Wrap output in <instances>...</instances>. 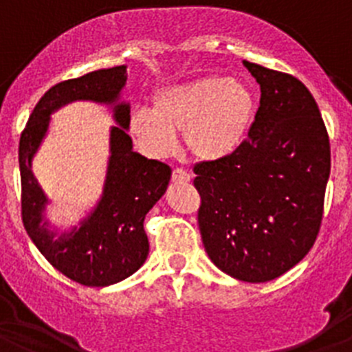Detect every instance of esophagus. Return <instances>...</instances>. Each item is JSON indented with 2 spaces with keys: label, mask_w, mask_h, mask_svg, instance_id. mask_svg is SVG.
<instances>
[{
  "label": "esophagus",
  "mask_w": 352,
  "mask_h": 352,
  "mask_svg": "<svg viewBox=\"0 0 352 352\" xmlns=\"http://www.w3.org/2000/svg\"><path fill=\"white\" fill-rule=\"evenodd\" d=\"M190 173L185 169H182V167H178V169L173 170V182L176 183H188L190 182Z\"/></svg>",
  "instance_id": "34e87169"
}]
</instances>
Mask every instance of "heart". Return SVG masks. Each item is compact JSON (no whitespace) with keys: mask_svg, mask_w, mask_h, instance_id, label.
Here are the masks:
<instances>
[{"mask_svg":"<svg viewBox=\"0 0 352 352\" xmlns=\"http://www.w3.org/2000/svg\"><path fill=\"white\" fill-rule=\"evenodd\" d=\"M254 93L234 77L208 76L158 89L151 111L133 109L129 132L151 157H167L183 132L186 149L204 162L222 160L241 146L254 118Z\"/></svg>","mask_w":352,"mask_h":352,"instance_id":"1","label":"heart"}]
</instances>
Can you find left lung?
<instances>
[{
  "label": "left lung",
  "instance_id": "1",
  "mask_svg": "<svg viewBox=\"0 0 352 352\" xmlns=\"http://www.w3.org/2000/svg\"><path fill=\"white\" fill-rule=\"evenodd\" d=\"M261 86L248 138L222 160L194 167L197 222L217 268L268 282L312 248L331 167L329 139L312 93L296 77L243 61Z\"/></svg>",
  "mask_w": 352,
  "mask_h": 352
}]
</instances>
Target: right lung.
Here are the masks:
<instances>
[{"mask_svg":"<svg viewBox=\"0 0 352 352\" xmlns=\"http://www.w3.org/2000/svg\"><path fill=\"white\" fill-rule=\"evenodd\" d=\"M125 82V65L58 82L35 105L19 141L21 206L28 234L58 272L89 287L125 280L144 264L149 252L146 213L166 194L170 179L167 164L148 160L132 149L126 132L130 105L120 102ZM74 100L113 104L118 126L111 129V157L101 201L79 226L60 235L45 219L47 196L39 188L30 164L47 133L50 114Z\"/></svg>","mask_w":352,"mask_h":352,"instance_id":"obj_1","label":"right lung"}]
</instances>
